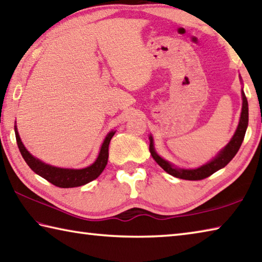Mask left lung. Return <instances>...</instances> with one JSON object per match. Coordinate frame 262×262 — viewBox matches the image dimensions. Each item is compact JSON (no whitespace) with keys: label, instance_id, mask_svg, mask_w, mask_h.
Listing matches in <instances>:
<instances>
[{"label":"left lung","instance_id":"left-lung-1","mask_svg":"<svg viewBox=\"0 0 262 262\" xmlns=\"http://www.w3.org/2000/svg\"><path fill=\"white\" fill-rule=\"evenodd\" d=\"M242 98H243V106H242L238 127H237L234 136H232L229 143L225 146V149H222L219 152L215 158L208 161L207 164L203 165L196 169H184L174 167L172 164H169L168 161H166L157 154L154 146V139H152V136L150 135L149 150L152 158L157 161V164H158L165 172H167L168 174L172 175V177L189 181H198L206 179L208 177H211L213 173H215L216 170L225 167V166H227V164H229V161L234 158L237 152H238L242 143H243L247 125H249V104H247V99L243 90H242Z\"/></svg>","mask_w":262,"mask_h":262}]
</instances>
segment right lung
I'll return each mask as SVG.
<instances>
[{
    "label": "right lung",
    "instance_id": "1",
    "mask_svg": "<svg viewBox=\"0 0 262 262\" xmlns=\"http://www.w3.org/2000/svg\"><path fill=\"white\" fill-rule=\"evenodd\" d=\"M115 133L116 132L113 130L110 132L106 135L105 139H104L97 159L95 160L94 164L81 169H70V168H60V167H55V166H51V165H47L45 163H42L41 160L35 158V157H33L30 152L26 150V147L24 146L20 137H19L17 127L15 126L17 144L24 160L26 161V164L30 166V168L33 170V172L36 173L37 175H40L41 178L46 179L48 182L59 188L80 187V185L87 184L90 182V181L97 179L107 164L108 144H110V141L113 137V135H115Z\"/></svg>",
    "mask_w": 262,
    "mask_h": 262
}]
</instances>
